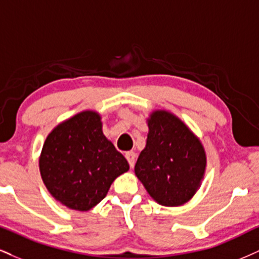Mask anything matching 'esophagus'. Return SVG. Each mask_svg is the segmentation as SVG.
Here are the masks:
<instances>
[{
    "instance_id": "obj_1",
    "label": "esophagus",
    "mask_w": 259,
    "mask_h": 259,
    "mask_svg": "<svg viewBox=\"0 0 259 259\" xmlns=\"http://www.w3.org/2000/svg\"><path fill=\"white\" fill-rule=\"evenodd\" d=\"M124 156H126L127 161H128L130 167L131 168L135 167V163H136V152L128 151V152H126V155H124Z\"/></svg>"
}]
</instances>
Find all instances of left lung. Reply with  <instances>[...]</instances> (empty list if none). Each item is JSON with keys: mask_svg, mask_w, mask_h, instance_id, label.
<instances>
[{"mask_svg": "<svg viewBox=\"0 0 259 259\" xmlns=\"http://www.w3.org/2000/svg\"><path fill=\"white\" fill-rule=\"evenodd\" d=\"M149 135L135 171L150 196L164 206H178L194 196L204 178L202 143L180 119L165 110L148 120Z\"/></svg>", "mask_w": 259, "mask_h": 259, "instance_id": "8db88e82", "label": "left lung"}]
</instances>
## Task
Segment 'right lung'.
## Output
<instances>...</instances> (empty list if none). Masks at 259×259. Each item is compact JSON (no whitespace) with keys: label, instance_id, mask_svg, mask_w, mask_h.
I'll return each instance as SVG.
<instances>
[{"label":"right lung","instance_id":"add662e5","mask_svg":"<svg viewBox=\"0 0 259 259\" xmlns=\"http://www.w3.org/2000/svg\"><path fill=\"white\" fill-rule=\"evenodd\" d=\"M128 162L102 132L100 114L81 111L47 137L39 158L43 183L63 205L88 211L107 196Z\"/></svg>","mask_w":259,"mask_h":259}]
</instances>
